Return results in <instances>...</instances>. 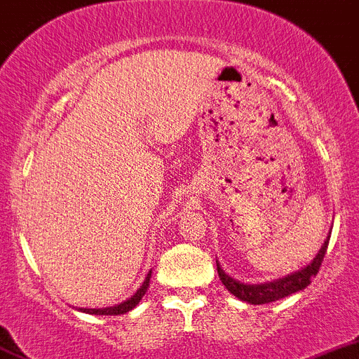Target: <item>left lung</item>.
Listing matches in <instances>:
<instances>
[{
  "mask_svg": "<svg viewBox=\"0 0 359 359\" xmlns=\"http://www.w3.org/2000/svg\"><path fill=\"white\" fill-rule=\"evenodd\" d=\"M327 243H330V233H327L326 241H324L320 250L317 251V255L313 257V260H311L310 264L301 267L296 273H290L283 278H278V280L264 281V283H244V281H239L236 280V278L230 276V274H226L225 271H223V267L219 266V262L216 260L217 274H219V280L223 281V285L226 287V290H229L232 296H236L237 299L250 304L273 303V301L287 297L294 292H299L304 287L310 285L311 278L319 273L320 262H323L324 255H326Z\"/></svg>",
  "mask_w": 359,
  "mask_h": 359,
  "instance_id": "left-lung-1",
  "label": "left lung"
}]
</instances>
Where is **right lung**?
Returning <instances> with one entry per match:
<instances>
[{
	"label": "right lung",
	"mask_w": 359,
	"mask_h": 359,
	"mask_svg": "<svg viewBox=\"0 0 359 359\" xmlns=\"http://www.w3.org/2000/svg\"><path fill=\"white\" fill-rule=\"evenodd\" d=\"M150 276H152V269L147 273L145 280H143V283L140 285V289L136 290V292L133 294V296L129 297V299H126L123 303H118L115 304V306H106V308H78L79 311H83V313H90V316H122V313H127V311L133 310L136 304L142 301V297L145 296L147 289H149L150 285Z\"/></svg>",
	"instance_id": "right-lung-1"
}]
</instances>
